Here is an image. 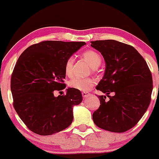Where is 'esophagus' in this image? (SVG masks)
Returning a JSON list of instances; mask_svg holds the SVG:
<instances>
[{"instance_id":"1","label":"esophagus","mask_w":159,"mask_h":159,"mask_svg":"<svg viewBox=\"0 0 159 159\" xmlns=\"http://www.w3.org/2000/svg\"><path fill=\"white\" fill-rule=\"evenodd\" d=\"M82 95H83V98H87L88 96H89L90 93H89L88 92H83L82 93Z\"/></svg>"}]
</instances>
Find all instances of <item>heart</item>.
Wrapping results in <instances>:
<instances>
[{"label": "heart", "mask_w": 159, "mask_h": 159, "mask_svg": "<svg viewBox=\"0 0 159 159\" xmlns=\"http://www.w3.org/2000/svg\"><path fill=\"white\" fill-rule=\"evenodd\" d=\"M83 57L89 63L90 66L93 69H96L102 64V57L98 52L95 51H86L83 54ZM74 63V58L70 57L66 59L64 64V72L66 76L71 77L73 76V66ZM95 83V80L94 78H73L70 81L69 85L71 88L80 90L83 92H88L93 88Z\"/></svg>", "instance_id": "1"}]
</instances>
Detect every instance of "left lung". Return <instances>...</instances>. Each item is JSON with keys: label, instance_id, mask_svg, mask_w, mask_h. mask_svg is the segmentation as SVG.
I'll return each mask as SVG.
<instances>
[{"label": "left lung", "instance_id": "1", "mask_svg": "<svg viewBox=\"0 0 159 159\" xmlns=\"http://www.w3.org/2000/svg\"><path fill=\"white\" fill-rule=\"evenodd\" d=\"M105 61L103 78L96 89L100 106L93 114L97 127L114 133L134 127L147 110L152 92V76L146 61L133 46L115 40L91 42ZM114 93L113 97L109 94Z\"/></svg>", "mask_w": 159, "mask_h": 159}]
</instances>
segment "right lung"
<instances>
[{"mask_svg": "<svg viewBox=\"0 0 159 159\" xmlns=\"http://www.w3.org/2000/svg\"><path fill=\"white\" fill-rule=\"evenodd\" d=\"M84 42L44 41L27 48L14 66L11 80L13 107L26 127L35 134L58 133L73 122V107L83 101L81 92L66 88L64 64Z\"/></svg>", "mask_w": 159, "mask_h": 159, "instance_id": "right-lung-1", "label": "right lung"}]
</instances>
